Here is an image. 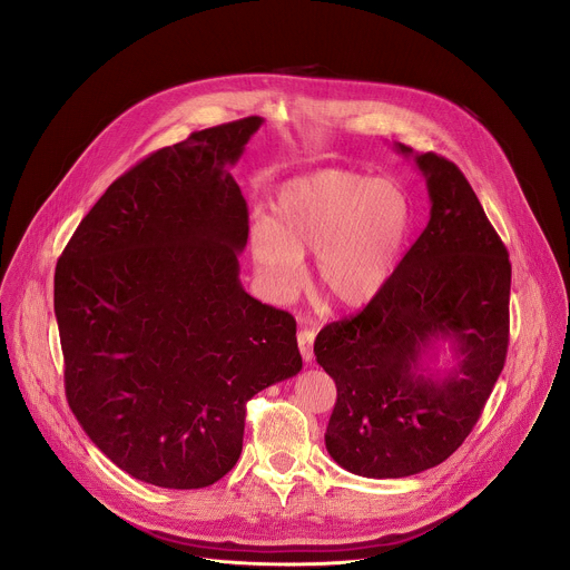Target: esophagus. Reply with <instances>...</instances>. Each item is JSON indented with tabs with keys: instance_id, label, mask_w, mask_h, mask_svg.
Masks as SVG:
<instances>
[{
	"instance_id": "34e87169",
	"label": "esophagus",
	"mask_w": 570,
	"mask_h": 570,
	"mask_svg": "<svg viewBox=\"0 0 570 570\" xmlns=\"http://www.w3.org/2000/svg\"><path fill=\"white\" fill-rule=\"evenodd\" d=\"M313 341H315V332H311V330H302L297 334V345H299V354H302L304 363H311V358H313Z\"/></svg>"
}]
</instances>
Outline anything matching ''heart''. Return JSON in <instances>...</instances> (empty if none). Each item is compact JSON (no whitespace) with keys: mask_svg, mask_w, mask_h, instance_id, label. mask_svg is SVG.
<instances>
[{"mask_svg":"<svg viewBox=\"0 0 570 570\" xmlns=\"http://www.w3.org/2000/svg\"><path fill=\"white\" fill-rule=\"evenodd\" d=\"M411 229V200L385 178L317 171L291 180L273 216L250 227V255L266 291L291 299L315 255V282L343 306L367 304L392 279Z\"/></svg>","mask_w":570,"mask_h":570,"instance_id":"obj_1","label":"heart"}]
</instances>
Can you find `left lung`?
Wrapping results in <instances>:
<instances>
[{
    "label": "left lung",
    "mask_w": 570,
    "mask_h": 570,
    "mask_svg": "<svg viewBox=\"0 0 570 570\" xmlns=\"http://www.w3.org/2000/svg\"><path fill=\"white\" fill-rule=\"evenodd\" d=\"M394 148L426 180L429 225L385 288L313 345L338 390L324 444L350 473L379 480L438 466L464 442L510 341L512 266L471 185L435 153ZM444 346L451 368L436 367Z\"/></svg>",
    "instance_id": "8db88e82"
}]
</instances>
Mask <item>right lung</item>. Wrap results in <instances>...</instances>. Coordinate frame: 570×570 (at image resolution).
Returning a JSON list of instances; mask_svg holds the SVG:
<instances>
[{"label": "right lung", "instance_id": "1", "mask_svg": "<svg viewBox=\"0 0 570 570\" xmlns=\"http://www.w3.org/2000/svg\"><path fill=\"white\" fill-rule=\"evenodd\" d=\"M262 124L207 128L141 159L56 266L69 409L106 458L155 487L220 480L248 399L302 370L293 315L238 279L248 207L229 167Z\"/></svg>", "mask_w": 570, "mask_h": 570}]
</instances>
